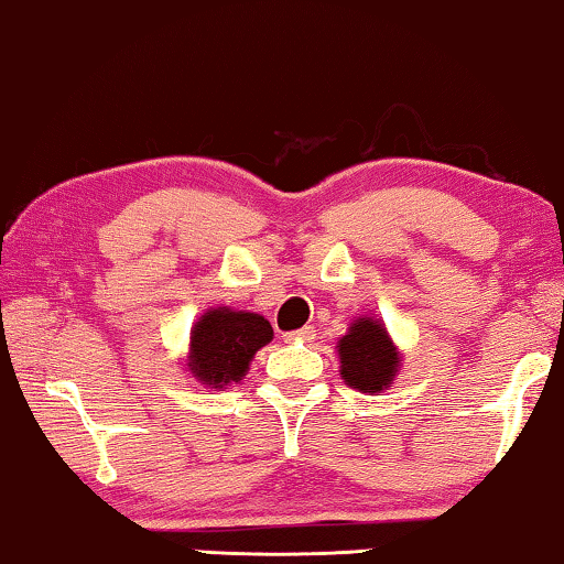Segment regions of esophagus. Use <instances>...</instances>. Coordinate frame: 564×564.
Returning a JSON list of instances; mask_svg holds the SVG:
<instances>
[{"instance_id":"1","label":"esophagus","mask_w":564,"mask_h":564,"mask_svg":"<svg viewBox=\"0 0 564 564\" xmlns=\"http://www.w3.org/2000/svg\"><path fill=\"white\" fill-rule=\"evenodd\" d=\"M315 338V330L313 328H300V330H292V333H288V340H313Z\"/></svg>"}]
</instances>
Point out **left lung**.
<instances>
[{"instance_id":"8db88e82","label":"left lung","mask_w":564,"mask_h":564,"mask_svg":"<svg viewBox=\"0 0 564 564\" xmlns=\"http://www.w3.org/2000/svg\"><path fill=\"white\" fill-rule=\"evenodd\" d=\"M340 377L350 389L364 394H381L399 371V354L381 321L358 317L350 323L346 336L338 340Z\"/></svg>"}]
</instances>
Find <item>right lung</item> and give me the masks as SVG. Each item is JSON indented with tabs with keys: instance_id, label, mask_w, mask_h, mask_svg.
Masks as SVG:
<instances>
[{
	"instance_id": "add662e5",
	"label": "right lung",
	"mask_w": 564,
	"mask_h": 564,
	"mask_svg": "<svg viewBox=\"0 0 564 564\" xmlns=\"http://www.w3.org/2000/svg\"><path fill=\"white\" fill-rule=\"evenodd\" d=\"M272 336V325L262 315L231 307L206 310L191 330L187 369L206 387L226 389L247 377L251 358Z\"/></svg>"
}]
</instances>
